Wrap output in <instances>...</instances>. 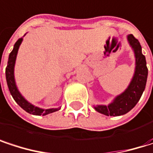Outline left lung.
Here are the masks:
<instances>
[{
  "mask_svg": "<svg viewBox=\"0 0 153 153\" xmlns=\"http://www.w3.org/2000/svg\"><path fill=\"white\" fill-rule=\"evenodd\" d=\"M128 41L129 45L132 47L136 56L135 74L128 88L123 93L117 96L110 105L94 106L97 111L106 116H120L128 112L136 106L145 88L148 69L145 56L142 53V47L137 39L132 34L128 36Z\"/></svg>",
  "mask_w": 153,
  "mask_h": 153,
  "instance_id": "obj_1",
  "label": "left lung"
}]
</instances>
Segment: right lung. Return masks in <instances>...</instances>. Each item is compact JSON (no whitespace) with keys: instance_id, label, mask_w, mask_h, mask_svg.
<instances>
[{"instance_id":"obj_1","label":"right lung","mask_w":153,"mask_h":153,"mask_svg":"<svg viewBox=\"0 0 153 153\" xmlns=\"http://www.w3.org/2000/svg\"><path fill=\"white\" fill-rule=\"evenodd\" d=\"M22 41H23V38H20L16 41V42L14 45V48H13V50L10 52V54L9 56V60H8V65L6 67L5 74H6V79H7V84H8L10 92L12 97L14 98V100L16 102V104L21 108H23L25 111H27L28 113H31L33 115H47L48 113L55 112V111H58L60 108H51V109L44 110V109L34 106L32 104H30L27 100H25V97L20 94V92L17 89V87L16 85L15 77H14V67H15L17 51H18V48H19Z\"/></svg>"}]
</instances>
